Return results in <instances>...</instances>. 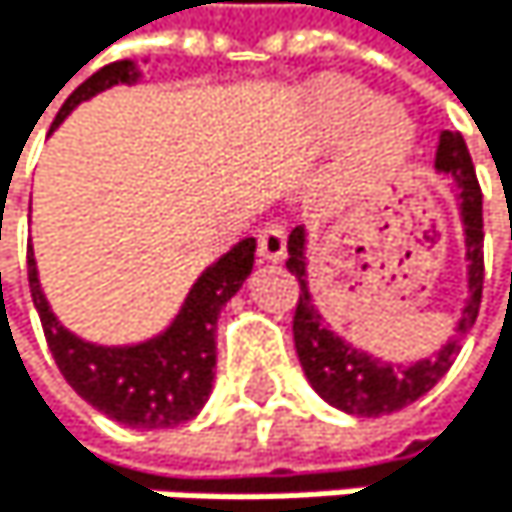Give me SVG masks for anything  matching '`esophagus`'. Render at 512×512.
<instances>
[{
  "instance_id": "obj_1",
  "label": "esophagus",
  "mask_w": 512,
  "mask_h": 512,
  "mask_svg": "<svg viewBox=\"0 0 512 512\" xmlns=\"http://www.w3.org/2000/svg\"><path fill=\"white\" fill-rule=\"evenodd\" d=\"M256 250H259V256H262L265 262H280V259L287 256V228H284V225H277V222L265 225L262 232H259Z\"/></svg>"
}]
</instances>
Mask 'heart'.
Segmentation results:
<instances>
[{
    "label": "heart",
    "mask_w": 512,
    "mask_h": 512,
    "mask_svg": "<svg viewBox=\"0 0 512 512\" xmlns=\"http://www.w3.org/2000/svg\"><path fill=\"white\" fill-rule=\"evenodd\" d=\"M308 124L323 143H345V170L351 176L400 161L412 143V121L394 103H372V94L345 79L320 82L308 94Z\"/></svg>",
    "instance_id": "1"
}]
</instances>
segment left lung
Listing matches in <instances>:
<instances>
[{"label":"left lung","mask_w":512,"mask_h":512,"mask_svg":"<svg viewBox=\"0 0 512 512\" xmlns=\"http://www.w3.org/2000/svg\"><path fill=\"white\" fill-rule=\"evenodd\" d=\"M437 170L449 173L461 186V216H464V235H467V259H470V299L464 308V317L458 323V332L473 326L482 302V280H485V259H482V189L476 180V170L467 152V143L458 131H443L440 149H437ZM290 274L299 277V302L293 314V336L299 363L311 381V388L342 412L351 415H391L418 397H424L437 381L449 372L458 354V342H449L440 357L418 360L412 366H391L381 363L348 342H342L332 332L320 314L311 305L308 280H305V232L296 228L290 235Z\"/></svg>","instance_id":"1"}]
</instances>
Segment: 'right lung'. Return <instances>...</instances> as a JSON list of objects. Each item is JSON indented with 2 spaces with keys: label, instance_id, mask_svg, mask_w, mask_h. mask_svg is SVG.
I'll use <instances>...</instances> for the list:
<instances>
[{
  "label": "right lung",
  "instance_id": "1",
  "mask_svg": "<svg viewBox=\"0 0 512 512\" xmlns=\"http://www.w3.org/2000/svg\"><path fill=\"white\" fill-rule=\"evenodd\" d=\"M131 79L134 69L127 60L97 69L85 85L69 94L54 124H60L72 106H79L97 91ZM253 259L256 241L244 238L232 253H225L198 277L180 317L164 336L137 348H97L66 332L39 290L33 250H27V277L51 357L60 375L69 381V388L127 427L155 430L186 424L207 403L216 369V317L222 305L241 290L253 271Z\"/></svg>",
  "mask_w": 512,
  "mask_h": 512
}]
</instances>
